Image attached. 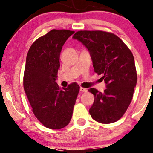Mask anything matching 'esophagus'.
<instances>
[{
  "label": "esophagus",
  "instance_id": "esophagus-1",
  "mask_svg": "<svg viewBox=\"0 0 153 153\" xmlns=\"http://www.w3.org/2000/svg\"><path fill=\"white\" fill-rule=\"evenodd\" d=\"M87 89L86 88H82V87H81L80 88V91L81 92H84V93H86L87 92Z\"/></svg>",
  "mask_w": 153,
  "mask_h": 153
}]
</instances>
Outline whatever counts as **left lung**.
<instances>
[{"instance_id":"obj_1","label":"left lung","mask_w":153,"mask_h":153,"mask_svg":"<svg viewBox=\"0 0 153 153\" xmlns=\"http://www.w3.org/2000/svg\"><path fill=\"white\" fill-rule=\"evenodd\" d=\"M73 39L84 45L90 53L94 72L102 74L106 84L104 92L91 88L94 102L89 113L94 120L110 124L120 120L131 102L137 82L134 55L114 33L102 31H79Z\"/></svg>"}]
</instances>
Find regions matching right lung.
Returning <instances> with one entry per match:
<instances>
[{"instance_id": "obj_1", "label": "right lung", "mask_w": 153, "mask_h": 153, "mask_svg": "<svg viewBox=\"0 0 153 153\" xmlns=\"http://www.w3.org/2000/svg\"><path fill=\"white\" fill-rule=\"evenodd\" d=\"M74 33L53 29L33 43L26 59L24 89L36 117L51 129L64 128L70 122L80 88L72 84L60 89L55 81L62 48Z\"/></svg>"}]
</instances>
